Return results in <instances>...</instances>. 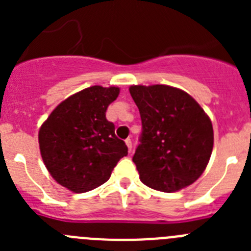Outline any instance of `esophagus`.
<instances>
[{"mask_svg": "<svg viewBox=\"0 0 251 251\" xmlns=\"http://www.w3.org/2000/svg\"><path fill=\"white\" fill-rule=\"evenodd\" d=\"M126 145H127V147H128V151H129V153L132 152V141H130L129 138H128V139H126Z\"/></svg>", "mask_w": 251, "mask_h": 251, "instance_id": "esophagus-1", "label": "esophagus"}]
</instances>
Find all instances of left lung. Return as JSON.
<instances>
[{"instance_id": "1", "label": "left lung", "mask_w": 251, "mask_h": 251, "mask_svg": "<svg viewBox=\"0 0 251 251\" xmlns=\"http://www.w3.org/2000/svg\"><path fill=\"white\" fill-rule=\"evenodd\" d=\"M142 119L133 162L141 181L162 192H176L202 175L214 147L210 118L191 95L168 85H132Z\"/></svg>"}]
</instances>
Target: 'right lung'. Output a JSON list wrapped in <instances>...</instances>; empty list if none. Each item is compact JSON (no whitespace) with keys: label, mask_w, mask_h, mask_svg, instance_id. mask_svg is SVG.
Masks as SVG:
<instances>
[{"label":"right lung","mask_w":251,"mask_h":251,"mask_svg":"<svg viewBox=\"0 0 251 251\" xmlns=\"http://www.w3.org/2000/svg\"><path fill=\"white\" fill-rule=\"evenodd\" d=\"M119 88L94 85L69 97L52 110L39 132L41 157L57 183L76 194L109 179L128 147L105 117Z\"/></svg>","instance_id":"right-lung-1"}]
</instances>
